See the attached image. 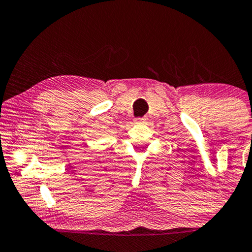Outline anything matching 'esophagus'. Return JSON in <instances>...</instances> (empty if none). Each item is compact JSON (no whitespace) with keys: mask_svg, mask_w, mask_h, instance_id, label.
<instances>
[{"mask_svg":"<svg viewBox=\"0 0 252 252\" xmlns=\"http://www.w3.org/2000/svg\"><path fill=\"white\" fill-rule=\"evenodd\" d=\"M136 122L137 123H146V121H147V118L146 117H140V118H136Z\"/></svg>","mask_w":252,"mask_h":252,"instance_id":"obj_1","label":"esophagus"}]
</instances>
